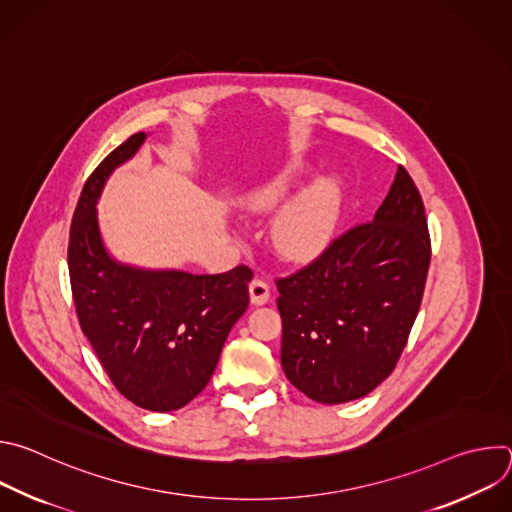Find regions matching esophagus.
I'll use <instances>...</instances> for the list:
<instances>
[{"mask_svg":"<svg viewBox=\"0 0 512 512\" xmlns=\"http://www.w3.org/2000/svg\"><path fill=\"white\" fill-rule=\"evenodd\" d=\"M249 296H251V304L253 306H263L269 302L271 298V289H269V283L255 277L251 283H249Z\"/></svg>","mask_w":512,"mask_h":512,"instance_id":"esophagus-1","label":"esophagus"}]
</instances>
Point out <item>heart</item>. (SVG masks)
Instances as JSON below:
<instances>
[{
    "instance_id": "1",
    "label": "heart",
    "mask_w": 512,
    "mask_h": 512,
    "mask_svg": "<svg viewBox=\"0 0 512 512\" xmlns=\"http://www.w3.org/2000/svg\"><path fill=\"white\" fill-rule=\"evenodd\" d=\"M306 174V164H289L271 180L247 192L243 206L255 214H269L277 210ZM342 204L344 190L336 176H320L310 182L283 204L273 218L271 243L275 251L283 259L296 263L312 261L322 255L338 231Z\"/></svg>"
}]
</instances>
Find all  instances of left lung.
Returning <instances> with one entry per match:
<instances>
[{"label": "left lung", "instance_id": "left-lung-1", "mask_svg": "<svg viewBox=\"0 0 512 512\" xmlns=\"http://www.w3.org/2000/svg\"><path fill=\"white\" fill-rule=\"evenodd\" d=\"M429 257L423 202L399 166L373 223L344 233L314 263L277 281L289 383L324 405L377 389L407 344Z\"/></svg>", "mask_w": 512, "mask_h": 512}]
</instances>
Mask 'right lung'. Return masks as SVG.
<instances>
[{
  "instance_id": "add662e5",
  "label": "right lung",
  "mask_w": 512,
  "mask_h": 512,
  "mask_svg": "<svg viewBox=\"0 0 512 512\" xmlns=\"http://www.w3.org/2000/svg\"><path fill=\"white\" fill-rule=\"evenodd\" d=\"M148 133H133L87 180L70 227L68 271L81 328L117 391L141 409L188 405L210 381L249 306L253 271L218 275L148 269L115 259L101 235L99 198Z\"/></svg>"
}]
</instances>
